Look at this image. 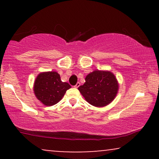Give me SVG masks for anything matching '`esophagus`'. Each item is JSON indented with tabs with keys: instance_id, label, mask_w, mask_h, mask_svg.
Returning <instances> with one entry per match:
<instances>
[{
	"instance_id": "1",
	"label": "esophagus",
	"mask_w": 159,
	"mask_h": 159,
	"mask_svg": "<svg viewBox=\"0 0 159 159\" xmlns=\"http://www.w3.org/2000/svg\"><path fill=\"white\" fill-rule=\"evenodd\" d=\"M79 86H80V83H79V82H78V83H77V84H75V86H74V87H75V88H78V87H79Z\"/></svg>"
}]
</instances>
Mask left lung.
<instances>
[{
	"instance_id": "8db88e82",
	"label": "left lung",
	"mask_w": 159,
	"mask_h": 159,
	"mask_svg": "<svg viewBox=\"0 0 159 159\" xmlns=\"http://www.w3.org/2000/svg\"><path fill=\"white\" fill-rule=\"evenodd\" d=\"M85 81L78 90L86 101L95 107H104L111 103L119 88L114 75L106 71H94L87 75Z\"/></svg>"
}]
</instances>
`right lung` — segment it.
I'll return each mask as SVG.
<instances>
[{"instance_id":"1","label":"right lung","mask_w":159,"mask_h":159,"mask_svg":"<svg viewBox=\"0 0 159 159\" xmlns=\"http://www.w3.org/2000/svg\"><path fill=\"white\" fill-rule=\"evenodd\" d=\"M71 86L61 80L56 72L40 73L34 84V93L36 98L45 105L52 106L62 99Z\"/></svg>"}]
</instances>
